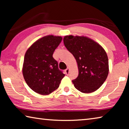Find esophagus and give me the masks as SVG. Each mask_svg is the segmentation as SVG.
<instances>
[{"label":"esophagus","mask_w":129,"mask_h":129,"mask_svg":"<svg viewBox=\"0 0 129 129\" xmlns=\"http://www.w3.org/2000/svg\"><path fill=\"white\" fill-rule=\"evenodd\" d=\"M65 73H66V75H68L69 73V68H68L67 69L65 70Z\"/></svg>","instance_id":"esophagus-1"}]
</instances>
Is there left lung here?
<instances>
[{"label": "left lung", "instance_id": "left-lung-1", "mask_svg": "<svg viewBox=\"0 0 129 129\" xmlns=\"http://www.w3.org/2000/svg\"><path fill=\"white\" fill-rule=\"evenodd\" d=\"M63 41L77 64L78 76L72 81L75 88L84 93L97 90L109 73L108 57L105 49L86 36H65Z\"/></svg>", "mask_w": 129, "mask_h": 129}]
</instances>
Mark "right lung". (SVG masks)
Segmentation results:
<instances>
[{"mask_svg":"<svg viewBox=\"0 0 129 129\" xmlns=\"http://www.w3.org/2000/svg\"><path fill=\"white\" fill-rule=\"evenodd\" d=\"M62 39L58 36H44L32 44L25 52L23 77L28 86L37 93L48 95L53 92L65 76L52 56Z\"/></svg>","mask_w":129,"mask_h":129,"instance_id":"obj_1","label":"right lung"}]
</instances>
